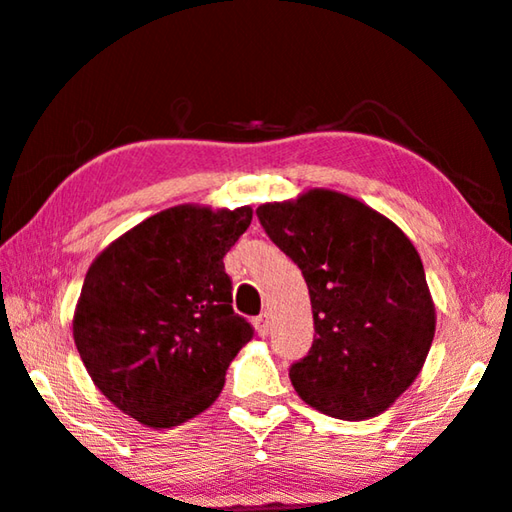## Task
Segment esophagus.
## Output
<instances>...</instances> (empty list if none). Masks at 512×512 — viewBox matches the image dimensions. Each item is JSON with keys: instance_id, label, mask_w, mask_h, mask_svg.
Masks as SVG:
<instances>
[{"instance_id": "1", "label": "esophagus", "mask_w": 512, "mask_h": 512, "mask_svg": "<svg viewBox=\"0 0 512 512\" xmlns=\"http://www.w3.org/2000/svg\"><path fill=\"white\" fill-rule=\"evenodd\" d=\"M254 325H256L258 335L268 337V332H270V314H268V311H263L261 316H256L254 318Z\"/></svg>"}]
</instances>
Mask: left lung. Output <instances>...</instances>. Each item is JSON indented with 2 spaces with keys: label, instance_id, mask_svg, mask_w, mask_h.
<instances>
[{
  "label": "left lung",
  "instance_id": "1",
  "mask_svg": "<svg viewBox=\"0 0 512 512\" xmlns=\"http://www.w3.org/2000/svg\"><path fill=\"white\" fill-rule=\"evenodd\" d=\"M256 214L309 288L316 335L291 365L293 388L325 416H379L416 381L434 339L416 247L388 217L330 189L265 203Z\"/></svg>",
  "mask_w": 512,
  "mask_h": 512
}]
</instances>
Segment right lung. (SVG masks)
I'll return each mask as SVG.
<instances>
[{"label": "right lung", "mask_w": 512, "mask_h": 512, "mask_svg": "<svg viewBox=\"0 0 512 512\" xmlns=\"http://www.w3.org/2000/svg\"><path fill=\"white\" fill-rule=\"evenodd\" d=\"M251 207L177 205L110 242L85 274L73 339L117 409L164 429L203 413L254 328L233 311L224 256Z\"/></svg>", "instance_id": "1"}]
</instances>
